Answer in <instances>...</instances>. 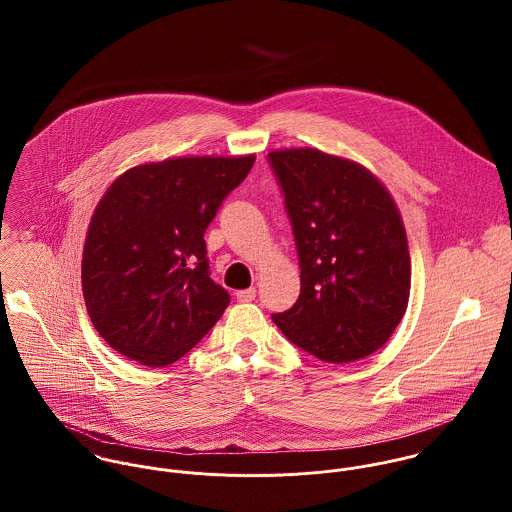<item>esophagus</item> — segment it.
Listing matches in <instances>:
<instances>
[{
    "label": "esophagus",
    "mask_w": 512,
    "mask_h": 512,
    "mask_svg": "<svg viewBox=\"0 0 512 512\" xmlns=\"http://www.w3.org/2000/svg\"><path fill=\"white\" fill-rule=\"evenodd\" d=\"M254 297H256V288H248V290L236 292V299H238V301H252Z\"/></svg>",
    "instance_id": "obj_1"
}]
</instances>
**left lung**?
Returning <instances> with one entry per match:
<instances>
[{
	"mask_svg": "<svg viewBox=\"0 0 512 512\" xmlns=\"http://www.w3.org/2000/svg\"><path fill=\"white\" fill-rule=\"evenodd\" d=\"M286 195L301 292L274 323L325 363L378 351L410 297V252L400 211L365 165L315 147L268 153Z\"/></svg>",
	"mask_w": 512,
	"mask_h": 512,
	"instance_id": "1",
	"label": "left lung"
}]
</instances>
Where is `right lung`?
<instances>
[{"mask_svg":"<svg viewBox=\"0 0 512 512\" xmlns=\"http://www.w3.org/2000/svg\"><path fill=\"white\" fill-rule=\"evenodd\" d=\"M256 155L142 163L102 195L82 250V293L100 337L144 366L187 355L230 295L209 278L205 230Z\"/></svg>","mask_w":512,"mask_h":512,"instance_id":"right-lung-1","label":"right lung"}]
</instances>
